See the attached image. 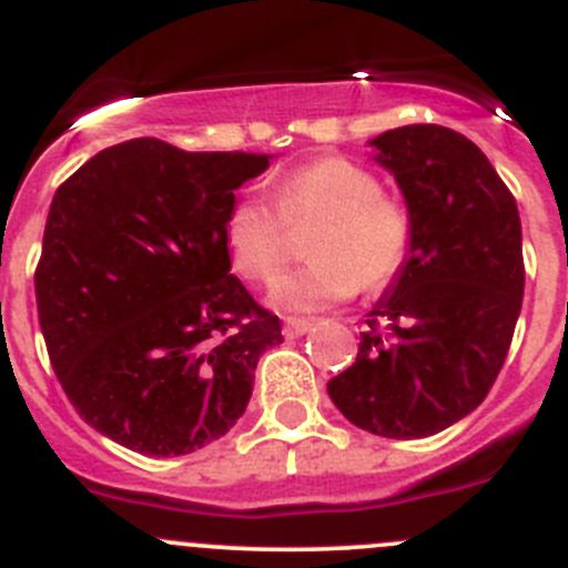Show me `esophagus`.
<instances>
[{"instance_id":"34e87169","label":"esophagus","mask_w":568,"mask_h":568,"mask_svg":"<svg viewBox=\"0 0 568 568\" xmlns=\"http://www.w3.org/2000/svg\"><path fill=\"white\" fill-rule=\"evenodd\" d=\"M312 328V321H306V317H284V337H301V334H306Z\"/></svg>"}]
</instances>
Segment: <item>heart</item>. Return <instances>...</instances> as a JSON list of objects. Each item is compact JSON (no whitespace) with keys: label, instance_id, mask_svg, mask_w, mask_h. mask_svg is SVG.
I'll list each match as a JSON object with an SVG mask.
<instances>
[{"label":"heart","instance_id":"1","mask_svg":"<svg viewBox=\"0 0 568 568\" xmlns=\"http://www.w3.org/2000/svg\"><path fill=\"white\" fill-rule=\"evenodd\" d=\"M306 264L273 290L290 312H321L356 290L379 293L402 275L413 253V217L382 194L371 170L343 155L295 166L273 189V200L245 194L223 225L231 267L251 284H273L290 262V229H310Z\"/></svg>","mask_w":568,"mask_h":568}]
</instances>
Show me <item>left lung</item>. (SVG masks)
Returning a JSON list of instances; mask_svg holds the SVG:
<instances>
[{
  "mask_svg": "<svg viewBox=\"0 0 568 568\" xmlns=\"http://www.w3.org/2000/svg\"><path fill=\"white\" fill-rule=\"evenodd\" d=\"M371 144L407 200L413 253L328 398L359 429L409 440L466 418L494 387L521 312V220L463 133L404 125Z\"/></svg>",
  "mask_w": 568,
  "mask_h": 568,
  "instance_id": "obj_1",
  "label": "left lung"
}]
</instances>
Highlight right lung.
Instances as JSON below:
<instances>
[{
	"label": "right lung",
	"instance_id": "1",
	"mask_svg": "<svg viewBox=\"0 0 568 568\" xmlns=\"http://www.w3.org/2000/svg\"><path fill=\"white\" fill-rule=\"evenodd\" d=\"M270 159L131 139L58 186L38 323L72 407L119 446L189 455L245 413L281 323L231 275L223 225Z\"/></svg>",
	"mask_w": 568,
	"mask_h": 568
}]
</instances>
